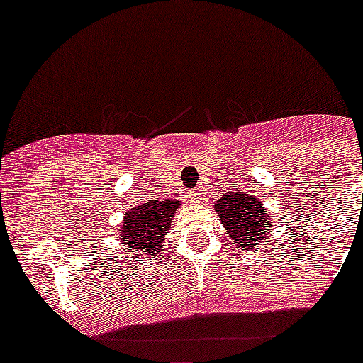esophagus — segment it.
<instances>
[{
  "label": "esophagus",
  "instance_id": "obj_1",
  "mask_svg": "<svg viewBox=\"0 0 363 363\" xmlns=\"http://www.w3.org/2000/svg\"><path fill=\"white\" fill-rule=\"evenodd\" d=\"M191 198H192V201H198V198H200V192L194 191V192H192V194H191Z\"/></svg>",
  "mask_w": 363,
  "mask_h": 363
}]
</instances>
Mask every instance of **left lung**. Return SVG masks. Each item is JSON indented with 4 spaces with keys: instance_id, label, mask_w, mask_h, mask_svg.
<instances>
[{
    "instance_id": "8db88e82",
    "label": "left lung",
    "mask_w": 363,
    "mask_h": 363,
    "mask_svg": "<svg viewBox=\"0 0 363 363\" xmlns=\"http://www.w3.org/2000/svg\"><path fill=\"white\" fill-rule=\"evenodd\" d=\"M214 211L220 216L227 236L240 251L262 245L272 233V218L262 200L245 192H225L216 200Z\"/></svg>"
}]
</instances>
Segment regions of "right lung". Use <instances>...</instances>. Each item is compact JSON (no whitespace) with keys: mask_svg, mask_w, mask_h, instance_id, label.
I'll return each mask as SVG.
<instances>
[{"mask_svg":"<svg viewBox=\"0 0 363 363\" xmlns=\"http://www.w3.org/2000/svg\"><path fill=\"white\" fill-rule=\"evenodd\" d=\"M182 201L150 200L127 211L120 223V242L129 247L133 255H160L165 234L171 230L172 218Z\"/></svg>","mask_w":363,"mask_h":363,"instance_id":"right-lung-1","label":"right lung"}]
</instances>
